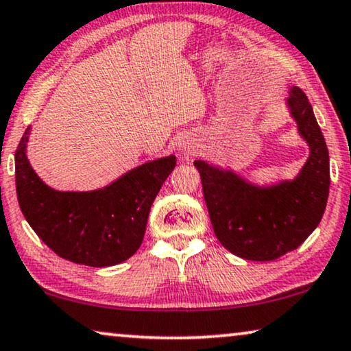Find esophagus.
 Listing matches in <instances>:
<instances>
[{
    "label": "esophagus",
    "instance_id": "34e87169",
    "mask_svg": "<svg viewBox=\"0 0 351 351\" xmlns=\"http://www.w3.org/2000/svg\"><path fill=\"white\" fill-rule=\"evenodd\" d=\"M178 151H180V154L182 156V159H189L197 152V145L194 143L192 138H181L180 143H178Z\"/></svg>",
    "mask_w": 351,
    "mask_h": 351
}]
</instances>
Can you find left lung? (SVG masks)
<instances>
[{
  "label": "left lung",
  "instance_id": "left-lung-1",
  "mask_svg": "<svg viewBox=\"0 0 351 351\" xmlns=\"http://www.w3.org/2000/svg\"><path fill=\"white\" fill-rule=\"evenodd\" d=\"M286 105L310 147L294 180L256 186L232 170L194 162L216 239L239 258L274 261L295 250L317 229L328 204L329 152L313 108L295 86Z\"/></svg>",
  "mask_w": 351,
  "mask_h": 351
}]
</instances>
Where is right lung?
I'll list each match as a JSON object with an SVG mask.
<instances>
[{"label": "right lung", "instance_id": "add662e5", "mask_svg": "<svg viewBox=\"0 0 351 351\" xmlns=\"http://www.w3.org/2000/svg\"><path fill=\"white\" fill-rule=\"evenodd\" d=\"M29 127L16 151V191L36 235L63 259L90 267L127 261L141 246L152 202L173 171L176 157L146 162L101 189L56 191L29 165Z\"/></svg>", "mask_w": 351, "mask_h": 351}]
</instances>
